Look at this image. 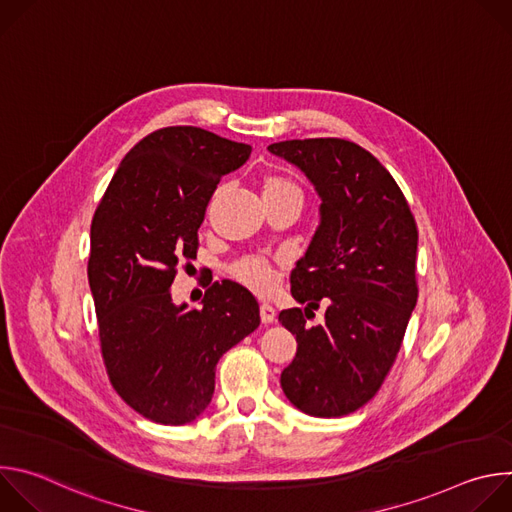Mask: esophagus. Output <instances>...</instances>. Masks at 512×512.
<instances>
[{
    "label": "esophagus",
    "mask_w": 512,
    "mask_h": 512,
    "mask_svg": "<svg viewBox=\"0 0 512 512\" xmlns=\"http://www.w3.org/2000/svg\"><path fill=\"white\" fill-rule=\"evenodd\" d=\"M259 314H261V322L263 324H273L275 322V308L273 306H269V304H261V308H259Z\"/></svg>",
    "instance_id": "esophagus-1"
}]
</instances>
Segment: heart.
Returning a JSON list of instances; mask_svg holds the SVG:
<instances>
[{"mask_svg":"<svg viewBox=\"0 0 512 512\" xmlns=\"http://www.w3.org/2000/svg\"><path fill=\"white\" fill-rule=\"evenodd\" d=\"M265 194H298L302 196L300 188L283 178V176H267L263 180V196ZM235 275L237 279H241L245 285H249L255 291H267L273 285V269L267 261L263 259H243L235 265Z\"/></svg>","mask_w":512,"mask_h":512,"instance_id":"1","label":"heart"}]
</instances>
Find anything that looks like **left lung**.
Listing matches in <instances>:
<instances>
[{
    "label": "left lung",
    "instance_id": "8db88e82",
    "mask_svg": "<svg viewBox=\"0 0 512 512\" xmlns=\"http://www.w3.org/2000/svg\"><path fill=\"white\" fill-rule=\"evenodd\" d=\"M320 198V225L291 271V296L306 304L279 314L298 352L281 373L289 403L314 417H342L381 389L417 304V225L387 168L360 145L336 139L271 143ZM320 301L325 322L305 324Z\"/></svg>",
    "mask_w": 512,
    "mask_h": 512
}]
</instances>
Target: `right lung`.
Here are the masks:
<instances>
[{
    "mask_svg": "<svg viewBox=\"0 0 512 512\" xmlns=\"http://www.w3.org/2000/svg\"><path fill=\"white\" fill-rule=\"evenodd\" d=\"M251 145L178 125L143 137L121 160L91 223L89 285L113 389L145 419L194 421L214 393L216 362L259 326V304L214 281L202 308L174 304L172 281L196 259L198 227L223 176Z\"/></svg>",
    "mask_w": 512,
    "mask_h": 512,
    "instance_id": "add662e5",
    "label": "right lung"
}]
</instances>
